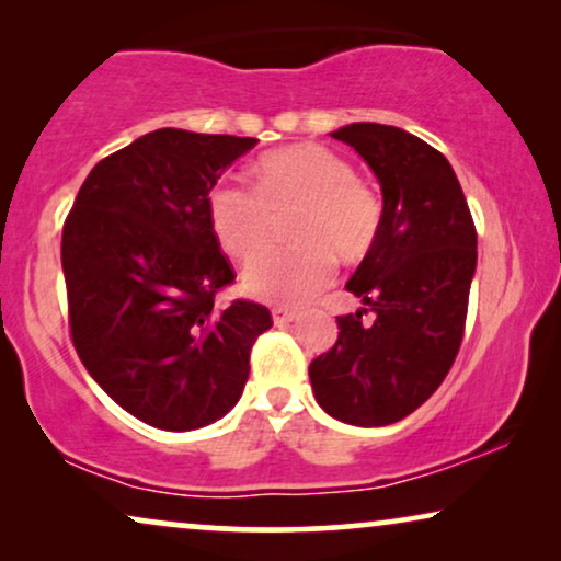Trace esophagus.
Segmentation results:
<instances>
[{
  "label": "esophagus",
  "instance_id": "obj_1",
  "mask_svg": "<svg viewBox=\"0 0 561 561\" xmlns=\"http://www.w3.org/2000/svg\"><path fill=\"white\" fill-rule=\"evenodd\" d=\"M294 319H298V309H294V306H273V321L278 327L290 324Z\"/></svg>",
  "mask_w": 561,
  "mask_h": 561
}]
</instances>
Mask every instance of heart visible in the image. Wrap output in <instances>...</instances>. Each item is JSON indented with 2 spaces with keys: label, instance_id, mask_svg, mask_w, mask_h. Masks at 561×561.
I'll use <instances>...</instances> for the list:
<instances>
[{
  "label": "heart",
  "instance_id": "1",
  "mask_svg": "<svg viewBox=\"0 0 561 561\" xmlns=\"http://www.w3.org/2000/svg\"><path fill=\"white\" fill-rule=\"evenodd\" d=\"M290 219L288 248H271L244 267L248 294L275 304H304L324 290L342 263H359L378 244L382 198L324 145L267 150L252 165V188L221 179L206 191V219L219 248L234 260L263 250L275 217Z\"/></svg>",
  "mask_w": 561,
  "mask_h": 561
}]
</instances>
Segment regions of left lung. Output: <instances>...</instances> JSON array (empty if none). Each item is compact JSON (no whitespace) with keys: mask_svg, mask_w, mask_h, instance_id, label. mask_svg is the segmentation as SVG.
<instances>
[{"mask_svg":"<svg viewBox=\"0 0 561 561\" xmlns=\"http://www.w3.org/2000/svg\"><path fill=\"white\" fill-rule=\"evenodd\" d=\"M378 175L382 229L347 290L370 306L336 317L334 347L309 365L313 396L352 426L396 424L428 401L462 347L478 232L449 160L405 129L332 133Z\"/></svg>","mask_w":561,"mask_h":561,"instance_id":"8db88e82","label":"left lung"}]
</instances>
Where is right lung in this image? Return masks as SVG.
Returning <instances> with one entry per match:
<instances>
[{"mask_svg": "<svg viewBox=\"0 0 561 561\" xmlns=\"http://www.w3.org/2000/svg\"><path fill=\"white\" fill-rule=\"evenodd\" d=\"M257 140L163 127L91 168L60 240L68 329L83 367L145 424L191 432L240 401L263 304L217 296L234 267L206 191Z\"/></svg>", "mask_w": 561, "mask_h": 561, "instance_id": "obj_1", "label": "right lung"}]
</instances>
